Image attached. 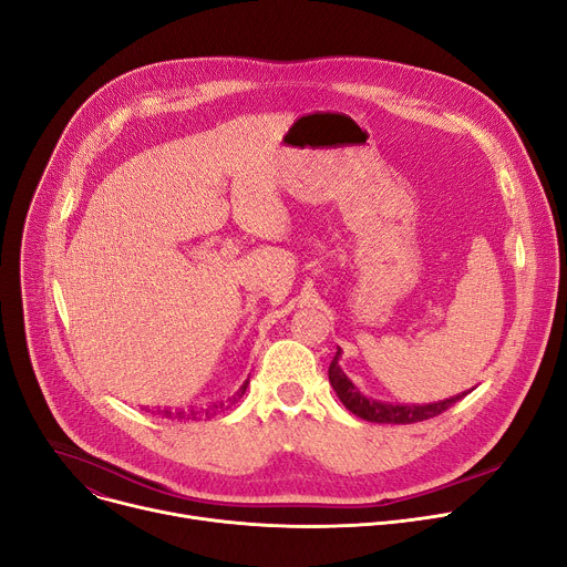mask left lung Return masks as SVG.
I'll use <instances>...</instances> for the list:
<instances>
[{"label":"left lung","instance_id":"8db88e82","mask_svg":"<svg viewBox=\"0 0 567 567\" xmlns=\"http://www.w3.org/2000/svg\"><path fill=\"white\" fill-rule=\"evenodd\" d=\"M340 357L342 350L338 347V352L329 365V383L336 390L338 400L344 404L347 411H352L354 415L368 420V422H381V424H413V422H422L429 420L433 415H441L445 409H450L452 404H456L461 398H465L467 393L441 400V402H431V404H390V402H379L372 398H365L361 390L352 383V379L347 377L340 368Z\"/></svg>","mask_w":567,"mask_h":567}]
</instances>
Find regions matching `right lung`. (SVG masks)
<instances>
[{
  "instance_id": "obj_1",
  "label": "right lung",
  "mask_w": 567,
  "mask_h": 567,
  "mask_svg": "<svg viewBox=\"0 0 567 567\" xmlns=\"http://www.w3.org/2000/svg\"><path fill=\"white\" fill-rule=\"evenodd\" d=\"M247 383H249V379L236 390L234 393V398H229L227 402H220V404H210V406H206V409H197V411H163V417H169V420H210V417H215V415H220V413H225L227 409H231V404H236L243 395H245V390H247Z\"/></svg>"
}]
</instances>
